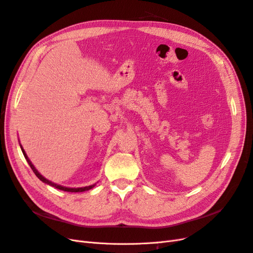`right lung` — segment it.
Segmentation results:
<instances>
[{"label":"right lung","mask_w":253,"mask_h":253,"mask_svg":"<svg viewBox=\"0 0 253 253\" xmlns=\"http://www.w3.org/2000/svg\"><path fill=\"white\" fill-rule=\"evenodd\" d=\"M21 150H22V152H23V155H24V157H25V159L27 160V163H28V165L30 166V168H32V170L34 171V173L36 174V176L38 178H39L41 181H43V182H45V183H47V185H49V186H51V187H55L56 189H59V190H62V191H66V192H83V191H87V190H89V189H91V188H94L95 187V185H91V186H87V187H83V188H66V187H63V186H60V185H57V183H55V182H52V181H50V180H48V179H46L45 177H43V176L38 172V170L36 169L35 168V166L32 164V162H30L29 160V158L27 157V155H26V153H25V151H24V149L22 148V145H21Z\"/></svg>","instance_id":"1"}]
</instances>
